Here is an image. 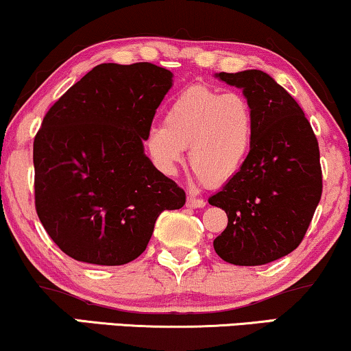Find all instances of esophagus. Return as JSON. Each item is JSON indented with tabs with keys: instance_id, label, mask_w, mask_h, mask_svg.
<instances>
[{
	"instance_id": "esophagus-1",
	"label": "esophagus",
	"mask_w": 351,
	"mask_h": 351,
	"mask_svg": "<svg viewBox=\"0 0 351 351\" xmlns=\"http://www.w3.org/2000/svg\"><path fill=\"white\" fill-rule=\"evenodd\" d=\"M186 206L191 208H202V207H206V201H204V199H199L196 196H188V199H186Z\"/></svg>"
}]
</instances>
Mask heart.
Returning <instances> with one entry per match:
<instances>
[{
    "label": "heart",
    "instance_id": "1",
    "mask_svg": "<svg viewBox=\"0 0 351 351\" xmlns=\"http://www.w3.org/2000/svg\"><path fill=\"white\" fill-rule=\"evenodd\" d=\"M257 117L243 94L191 86L171 100L165 123L152 124L145 150L155 167L173 175L189 147L199 180L223 184L241 171L254 147Z\"/></svg>",
    "mask_w": 351,
    "mask_h": 351
}]
</instances>
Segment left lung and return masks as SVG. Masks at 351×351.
<instances>
[{
	"label": "left lung",
	"mask_w": 351,
	"mask_h": 351,
	"mask_svg": "<svg viewBox=\"0 0 351 351\" xmlns=\"http://www.w3.org/2000/svg\"><path fill=\"white\" fill-rule=\"evenodd\" d=\"M215 77L241 88L257 130L241 171L208 197L228 217L214 250L234 265L269 264L300 246L321 201L317 139L301 106L269 74L247 69Z\"/></svg>",
	"instance_id": "8db88e82"
}]
</instances>
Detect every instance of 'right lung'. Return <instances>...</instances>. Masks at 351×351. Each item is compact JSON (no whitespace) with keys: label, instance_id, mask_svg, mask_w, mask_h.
<instances>
[{"label":"right lung","instance_id":"obj_1","mask_svg":"<svg viewBox=\"0 0 351 351\" xmlns=\"http://www.w3.org/2000/svg\"><path fill=\"white\" fill-rule=\"evenodd\" d=\"M173 74L152 63L88 71L43 118L34 139L35 208L73 259L123 265L145 251L163 210L184 191L144 154Z\"/></svg>","mask_w":351,"mask_h":351}]
</instances>
